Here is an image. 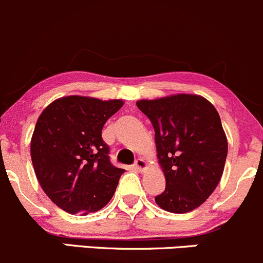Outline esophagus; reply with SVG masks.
<instances>
[{
	"label": "esophagus",
	"mask_w": 263,
	"mask_h": 263,
	"mask_svg": "<svg viewBox=\"0 0 263 263\" xmlns=\"http://www.w3.org/2000/svg\"><path fill=\"white\" fill-rule=\"evenodd\" d=\"M134 166L138 169V171H144L146 168V163L144 162L143 159H137L134 163Z\"/></svg>",
	"instance_id": "34e87169"
}]
</instances>
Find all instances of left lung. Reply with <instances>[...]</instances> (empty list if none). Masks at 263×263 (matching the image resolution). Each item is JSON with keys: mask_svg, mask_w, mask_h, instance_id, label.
I'll list each match as a JSON object with an SVG mask.
<instances>
[{"mask_svg": "<svg viewBox=\"0 0 263 263\" xmlns=\"http://www.w3.org/2000/svg\"><path fill=\"white\" fill-rule=\"evenodd\" d=\"M137 106L153 124L165 176V189L155 202L172 213L196 210L218 185L227 158V138L216 108L189 94L140 100Z\"/></svg>", "mask_w": 263, "mask_h": 263, "instance_id": "obj_1", "label": "left lung"}]
</instances>
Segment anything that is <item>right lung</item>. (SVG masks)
Returning a JSON list of instances; mask_svg holds the SVG:
<instances>
[{
  "label": "right lung",
  "instance_id": "1",
  "mask_svg": "<svg viewBox=\"0 0 263 263\" xmlns=\"http://www.w3.org/2000/svg\"><path fill=\"white\" fill-rule=\"evenodd\" d=\"M121 100L66 97L52 101L36 123L31 159L39 183L67 213L97 212L111 199L124 169L111 164L101 138Z\"/></svg>",
  "mask_w": 263,
  "mask_h": 263
}]
</instances>
